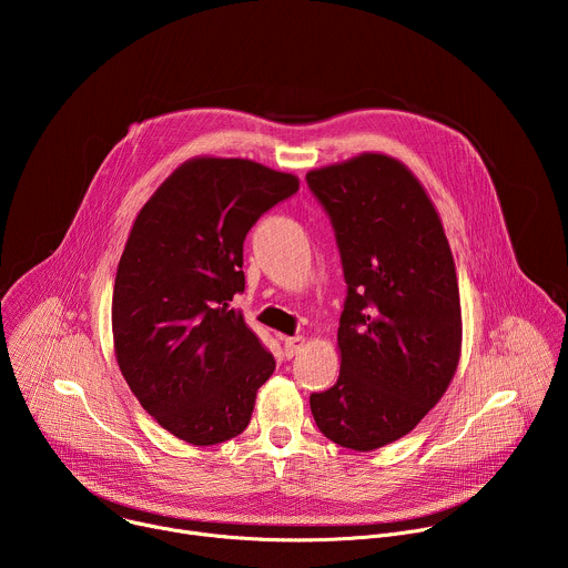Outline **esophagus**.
I'll list each match as a JSON object with an SVG mask.
<instances>
[{
  "label": "esophagus",
  "instance_id": "34e87169",
  "mask_svg": "<svg viewBox=\"0 0 568 568\" xmlns=\"http://www.w3.org/2000/svg\"><path fill=\"white\" fill-rule=\"evenodd\" d=\"M303 346H305V337H301V335L285 339V357H287V359H292L294 355H298V353H301V348H303Z\"/></svg>",
  "mask_w": 568,
  "mask_h": 568
}]
</instances>
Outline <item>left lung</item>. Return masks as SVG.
<instances>
[{"instance_id":"1","label":"left lung","mask_w":568,"mask_h":568,"mask_svg":"<svg viewBox=\"0 0 568 568\" xmlns=\"http://www.w3.org/2000/svg\"><path fill=\"white\" fill-rule=\"evenodd\" d=\"M305 180L331 215L348 285L339 377L310 409L323 436L371 452L407 436L456 373V267L440 215L402 161L364 152Z\"/></svg>"}]
</instances>
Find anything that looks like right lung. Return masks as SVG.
<instances>
[{"label": "right lung", "instance_id": "right-lung-1", "mask_svg": "<svg viewBox=\"0 0 568 568\" xmlns=\"http://www.w3.org/2000/svg\"><path fill=\"white\" fill-rule=\"evenodd\" d=\"M298 178L252 159L195 156L139 211L119 261L112 335L141 407L191 445L247 429L274 355L231 307L245 292L242 245Z\"/></svg>", "mask_w": 568, "mask_h": 568}]
</instances>
